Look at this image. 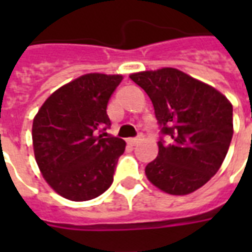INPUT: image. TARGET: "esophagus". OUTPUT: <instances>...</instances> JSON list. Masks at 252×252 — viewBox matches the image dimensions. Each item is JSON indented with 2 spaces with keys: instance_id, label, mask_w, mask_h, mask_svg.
Returning <instances> with one entry per match:
<instances>
[{
  "instance_id": "esophagus-1",
  "label": "esophagus",
  "mask_w": 252,
  "mask_h": 252,
  "mask_svg": "<svg viewBox=\"0 0 252 252\" xmlns=\"http://www.w3.org/2000/svg\"><path fill=\"white\" fill-rule=\"evenodd\" d=\"M138 141H141V137H132V138H128V140H126V142H128V144H130V145H136Z\"/></svg>"
}]
</instances>
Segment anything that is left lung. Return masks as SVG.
Listing matches in <instances>:
<instances>
[{
	"label": "left lung",
	"instance_id": "left-lung-1",
	"mask_svg": "<svg viewBox=\"0 0 252 252\" xmlns=\"http://www.w3.org/2000/svg\"><path fill=\"white\" fill-rule=\"evenodd\" d=\"M153 103L162 133L158 156L145 167L150 183L170 195L203 187L222 165L233 137V106L211 85L175 68L132 73Z\"/></svg>",
	"mask_w": 252,
	"mask_h": 252
}]
</instances>
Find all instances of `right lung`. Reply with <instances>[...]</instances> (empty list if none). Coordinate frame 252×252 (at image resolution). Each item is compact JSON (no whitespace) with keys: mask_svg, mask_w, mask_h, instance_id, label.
I'll return each mask as SVG.
<instances>
[{"mask_svg":"<svg viewBox=\"0 0 252 252\" xmlns=\"http://www.w3.org/2000/svg\"><path fill=\"white\" fill-rule=\"evenodd\" d=\"M122 80V74H84L49 95L33 118L39 170L65 199H95L114 182L126 141L102 132L111 124L107 104Z\"/></svg>","mask_w":252,"mask_h":252,"instance_id":"1","label":"right lung"}]
</instances>
